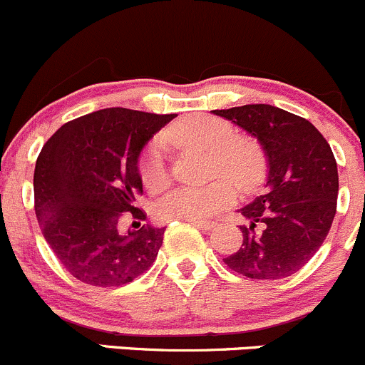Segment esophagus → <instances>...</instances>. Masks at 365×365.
<instances>
[{
  "label": "esophagus",
  "instance_id": "34e87169",
  "mask_svg": "<svg viewBox=\"0 0 365 365\" xmlns=\"http://www.w3.org/2000/svg\"><path fill=\"white\" fill-rule=\"evenodd\" d=\"M194 225L199 229V231H202V232L212 231V229L215 227L213 222H194Z\"/></svg>",
  "mask_w": 365,
  "mask_h": 365
}]
</instances>
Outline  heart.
<instances>
[{
	"instance_id": "b5f03b06",
	"label": "heart",
	"mask_w": 365,
	"mask_h": 365,
	"mask_svg": "<svg viewBox=\"0 0 365 365\" xmlns=\"http://www.w3.org/2000/svg\"><path fill=\"white\" fill-rule=\"evenodd\" d=\"M166 140L182 147H195L212 153L210 175L215 180L201 187H185L164 195L155 205L160 222H206L236 199V187L250 192L262 183L267 160L262 147L247 136H236L227 120L210 115H192L176 122L166 133ZM138 175L148 192H159L170 183L164 141L155 138L140 157Z\"/></svg>"
}]
</instances>
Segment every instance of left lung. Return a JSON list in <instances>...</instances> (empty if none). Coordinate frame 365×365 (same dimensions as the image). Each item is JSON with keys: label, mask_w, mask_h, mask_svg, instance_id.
Here are the masks:
<instances>
[{"label": "left lung", "mask_w": 365, "mask_h": 365, "mask_svg": "<svg viewBox=\"0 0 365 365\" xmlns=\"http://www.w3.org/2000/svg\"><path fill=\"white\" fill-rule=\"evenodd\" d=\"M253 134L266 152V192L240 210L243 245L224 262L252 279L294 274L331 231L337 206V164L331 145L306 118L271 105L213 110Z\"/></svg>", "instance_id": "8db88e82"}]
</instances>
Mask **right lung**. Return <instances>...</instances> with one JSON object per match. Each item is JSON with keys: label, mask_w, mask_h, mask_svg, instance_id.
<instances>
[{"label": "right lung", "mask_w": 365, "mask_h": 365, "mask_svg": "<svg viewBox=\"0 0 365 365\" xmlns=\"http://www.w3.org/2000/svg\"><path fill=\"white\" fill-rule=\"evenodd\" d=\"M176 115L128 108L92 112L61 125L34 168V212L43 237L71 276L94 287H120L150 269L164 227L125 232L135 223L143 192L138 157L148 140Z\"/></svg>", "instance_id": "1"}]
</instances>
